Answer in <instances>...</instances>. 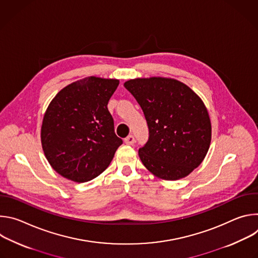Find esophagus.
Segmentation results:
<instances>
[{
	"label": "esophagus",
	"instance_id": "esophagus-1",
	"mask_svg": "<svg viewBox=\"0 0 258 258\" xmlns=\"http://www.w3.org/2000/svg\"><path fill=\"white\" fill-rule=\"evenodd\" d=\"M124 143H125L126 145H134V144H135V137L132 136V135L127 136V137L124 139Z\"/></svg>",
	"mask_w": 258,
	"mask_h": 258
}]
</instances>
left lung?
<instances>
[{
    "label": "left lung",
    "instance_id": "left-lung-1",
    "mask_svg": "<svg viewBox=\"0 0 258 258\" xmlns=\"http://www.w3.org/2000/svg\"><path fill=\"white\" fill-rule=\"evenodd\" d=\"M123 86L149 127V140L139 149L145 167L165 180L189 175L204 160L211 142L210 117L201 98L168 78L135 79Z\"/></svg>",
    "mask_w": 258,
    "mask_h": 258
}]
</instances>
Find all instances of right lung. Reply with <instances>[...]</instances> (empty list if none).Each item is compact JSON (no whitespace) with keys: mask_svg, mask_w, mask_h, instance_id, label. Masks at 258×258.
<instances>
[{"mask_svg":"<svg viewBox=\"0 0 258 258\" xmlns=\"http://www.w3.org/2000/svg\"><path fill=\"white\" fill-rule=\"evenodd\" d=\"M118 80L88 77L63 88L49 104L41 142L50 165L77 182L91 180L111 162L122 140L107 104Z\"/></svg>","mask_w":258,"mask_h":258,"instance_id":"1","label":"right lung"}]
</instances>
